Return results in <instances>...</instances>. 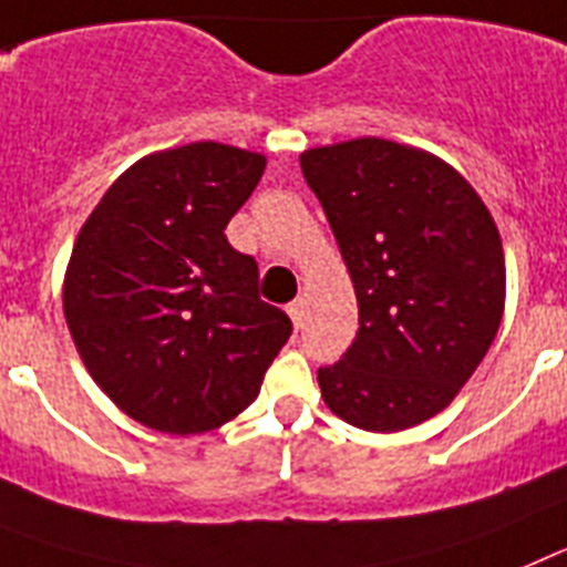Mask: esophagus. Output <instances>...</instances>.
<instances>
[{
    "label": "esophagus",
    "instance_id": "34e87169",
    "mask_svg": "<svg viewBox=\"0 0 567 567\" xmlns=\"http://www.w3.org/2000/svg\"><path fill=\"white\" fill-rule=\"evenodd\" d=\"M288 313H290V319H293V324H297V328H302L305 324V299L302 297L293 299V302L288 305Z\"/></svg>",
    "mask_w": 567,
    "mask_h": 567
}]
</instances>
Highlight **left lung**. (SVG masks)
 Masks as SVG:
<instances>
[{"mask_svg": "<svg viewBox=\"0 0 567 567\" xmlns=\"http://www.w3.org/2000/svg\"><path fill=\"white\" fill-rule=\"evenodd\" d=\"M337 236L359 331L319 368L324 405L365 431H405L451 405L505 308V254L485 202L436 156L351 140L299 156Z\"/></svg>", "mask_w": 567, "mask_h": 567, "instance_id": "left-lung-1", "label": "left lung"}]
</instances>
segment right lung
I'll use <instances>...</instances> for the list:
<instances>
[{
  "instance_id": "right-lung-1",
  "label": "right lung",
  "mask_w": 567,
  "mask_h": 567,
  "mask_svg": "<svg viewBox=\"0 0 567 567\" xmlns=\"http://www.w3.org/2000/svg\"><path fill=\"white\" fill-rule=\"evenodd\" d=\"M262 171L265 156L219 142L162 151L127 167L79 230L62 293L71 337L96 385L154 431L234 420L293 331L225 236Z\"/></svg>"
}]
</instances>
